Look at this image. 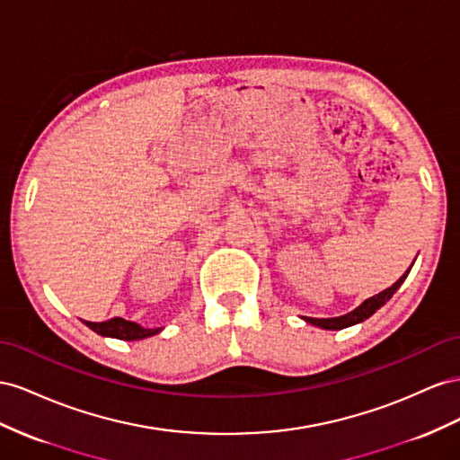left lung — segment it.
<instances>
[{"label": "left lung", "mask_w": 460, "mask_h": 460, "mask_svg": "<svg viewBox=\"0 0 460 460\" xmlns=\"http://www.w3.org/2000/svg\"><path fill=\"white\" fill-rule=\"evenodd\" d=\"M411 268H412V266H411ZM409 271H411V270H406V273L402 275V278H401L395 285H391L389 288H385V291H382L379 295H376V296H372V298H368V300H364V303H362L357 310H352L350 314H347V316L327 318V320H318V318H305V320H306L308 323L323 327V330H343V327H349V325H354V323H360V322H364L366 318H370L376 310L382 308V306L387 303V300H389L393 295H395V291L402 285V281L406 279V275H409Z\"/></svg>", "instance_id": "8db88e82"}]
</instances>
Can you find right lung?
<instances>
[{
	"instance_id": "right-lung-1",
	"label": "right lung",
	"mask_w": 460,
	"mask_h": 460,
	"mask_svg": "<svg viewBox=\"0 0 460 460\" xmlns=\"http://www.w3.org/2000/svg\"><path fill=\"white\" fill-rule=\"evenodd\" d=\"M92 332H96L103 337H115L121 341H138V339H146L155 333L162 332V327L157 330H144V327L137 325L135 322H128L123 318H111L108 322H86Z\"/></svg>"
}]
</instances>
